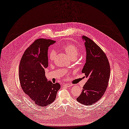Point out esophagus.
<instances>
[{
  "label": "esophagus",
  "mask_w": 129,
  "mask_h": 129,
  "mask_svg": "<svg viewBox=\"0 0 129 129\" xmlns=\"http://www.w3.org/2000/svg\"><path fill=\"white\" fill-rule=\"evenodd\" d=\"M72 86V85L70 84H64L62 85V86L63 87H71Z\"/></svg>",
  "instance_id": "esophagus-1"
}]
</instances>
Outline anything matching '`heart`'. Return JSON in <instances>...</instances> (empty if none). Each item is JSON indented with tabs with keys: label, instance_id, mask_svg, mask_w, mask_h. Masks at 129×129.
<instances>
[{
	"label": "heart",
	"instance_id": "obj_1",
	"mask_svg": "<svg viewBox=\"0 0 129 129\" xmlns=\"http://www.w3.org/2000/svg\"><path fill=\"white\" fill-rule=\"evenodd\" d=\"M61 48L65 51L67 55L70 57L76 56L78 53V48L74 44L70 43H65L61 45ZM55 57V52L51 51L48 54V58L49 60L53 61Z\"/></svg>",
	"mask_w": 129,
	"mask_h": 129
}]
</instances>
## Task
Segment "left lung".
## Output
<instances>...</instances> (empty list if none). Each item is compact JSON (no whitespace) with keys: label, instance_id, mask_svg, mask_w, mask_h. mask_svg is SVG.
I'll return each mask as SVG.
<instances>
[{"label":"left lung","instance_id":"left-lung-1","mask_svg":"<svg viewBox=\"0 0 129 129\" xmlns=\"http://www.w3.org/2000/svg\"><path fill=\"white\" fill-rule=\"evenodd\" d=\"M85 41L86 61L82 71L88 80L76 100L86 105L93 104L104 94L110 77V66L107 57L92 40L82 37Z\"/></svg>","mask_w":129,"mask_h":129}]
</instances>
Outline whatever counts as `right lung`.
Listing matches in <instances>:
<instances>
[{
    "mask_svg": "<svg viewBox=\"0 0 129 129\" xmlns=\"http://www.w3.org/2000/svg\"><path fill=\"white\" fill-rule=\"evenodd\" d=\"M38 39L25 51L19 66V80L24 92L37 105L44 107L53 103L60 85L47 81L44 69L48 67V47L55 43Z\"/></svg>",
    "mask_w": 129,
    "mask_h": 129,
    "instance_id": "1",
    "label": "right lung"
}]
</instances>
